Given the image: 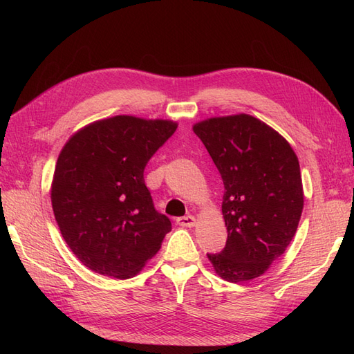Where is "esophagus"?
Instances as JSON below:
<instances>
[{"label": "esophagus", "mask_w": 354, "mask_h": 354, "mask_svg": "<svg viewBox=\"0 0 354 354\" xmlns=\"http://www.w3.org/2000/svg\"><path fill=\"white\" fill-rule=\"evenodd\" d=\"M195 217L194 216H185V217H178L177 224L181 227H194L195 226Z\"/></svg>", "instance_id": "obj_1"}]
</instances>
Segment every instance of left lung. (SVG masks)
I'll use <instances>...</instances> for the list:
<instances>
[{
	"label": "left lung",
	"mask_w": 354,
	"mask_h": 354,
	"mask_svg": "<svg viewBox=\"0 0 354 354\" xmlns=\"http://www.w3.org/2000/svg\"><path fill=\"white\" fill-rule=\"evenodd\" d=\"M220 171L226 246L207 254L221 279L261 276L291 243L304 196L295 152L273 128L251 115L211 118L194 125Z\"/></svg>",
	"instance_id": "8db88e82"
}]
</instances>
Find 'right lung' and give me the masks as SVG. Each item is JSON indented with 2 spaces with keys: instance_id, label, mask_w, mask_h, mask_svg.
<instances>
[{
  "instance_id": "add662e5",
  "label": "right lung",
  "mask_w": 354,
  "mask_h": 354,
  "mask_svg": "<svg viewBox=\"0 0 354 354\" xmlns=\"http://www.w3.org/2000/svg\"><path fill=\"white\" fill-rule=\"evenodd\" d=\"M177 130L118 115L73 134L59 155L51 205L63 239L95 273L128 279L159 251L171 221L155 209L145 168Z\"/></svg>"
}]
</instances>
